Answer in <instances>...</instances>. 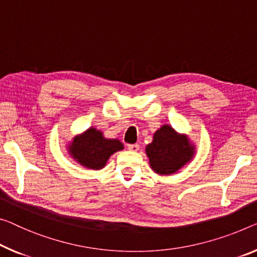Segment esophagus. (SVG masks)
<instances>
[{
	"label": "esophagus",
	"mask_w": 257,
	"mask_h": 257,
	"mask_svg": "<svg viewBox=\"0 0 257 257\" xmlns=\"http://www.w3.org/2000/svg\"><path fill=\"white\" fill-rule=\"evenodd\" d=\"M127 148H128V151H131V152H138L139 151V145L138 144L127 145Z\"/></svg>",
	"instance_id": "1"
}]
</instances>
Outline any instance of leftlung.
<instances>
[{
  "label": "left lung",
  "mask_w": 257,
  "mask_h": 257,
  "mask_svg": "<svg viewBox=\"0 0 257 257\" xmlns=\"http://www.w3.org/2000/svg\"><path fill=\"white\" fill-rule=\"evenodd\" d=\"M194 146L186 136L163 125L154 134L153 142L146 147L152 169L159 175H171L188 163L194 155Z\"/></svg>",
  "instance_id": "obj_1"
}]
</instances>
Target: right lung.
Instances as JSON below:
<instances>
[{
	"instance_id": "obj_1",
	"label": "right lung",
	"mask_w": 257,
	"mask_h": 257,
	"mask_svg": "<svg viewBox=\"0 0 257 257\" xmlns=\"http://www.w3.org/2000/svg\"><path fill=\"white\" fill-rule=\"evenodd\" d=\"M123 144L117 139H105L103 133L90 127L73 139L69 146L70 155L84 167L98 170L105 165L113 153L121 151Z\"/></svg>"
}]
</instances>
